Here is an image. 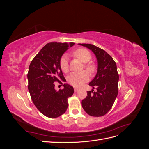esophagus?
<instances>
[{
  "mask_svg": "<svg viewBox=\"0 0 149 149\" xmlns=\"http://www.w3.org/2000/svg\"><path fill=\"white\" fill-rule=\"evenodd\" d=\"M74 91H75V92H77V91H78V88H74Z\"/></svg>",
  "mask_w": 149,
  "mask_h": 149,
  "instance_id": "34e87169",
  "label": "esophagus"
}]
</instances>
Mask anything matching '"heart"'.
I'll use <instances>...</instances> for the list:
<instances>
[{
    "mask_svg": "<svg viewBox=\"0 0 149 149\" xmlns=\"http://www.w3.org/2000/svg\"><path fill=\"white\" fill-rule=\"evenodd\" d=\"M74 55L82 62L84 63V67L90 74H93L96 71V66L93 62H88L91 59V54L88 49L84 48H78L74 52ZM60 66L64 73H68L69 71L68 58L67 55H63L60 60ZM89 74L86 71H83L80 73H73L67 78L68 83L76 88L81 87L83 83L89 80Z\"/></svg>",
    "mask_w": 149,
    "mask_h": 149,
    "instance_id": "heart-1",
    "label": "heart"
}]
</instances>
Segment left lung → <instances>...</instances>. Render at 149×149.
Listing matches in <instances>:
<instances>
[{
  "instance_id": "left-lung-1",
  "label": "left lung",
  "mask_w": 149,
  "mask_h": 149,
  "mask_svg": "<svg viewBox=\"0 0 149 149\" xmlns=\"http://www.w3.org/2000/svg\"><path fill=\"white\" fill-rule=\"evenodd\" d=\"M95 54L97 60V72L89 85L96 91H87L82 101V107L88 114L101 117L111 109L118 94L119 74L116 62L104 49L91 44L79 43Z\"/></svg>"
}]
</instances>
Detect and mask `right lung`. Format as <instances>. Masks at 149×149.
Here are the masks:
<instances>
[{
    "label": "right lung",
    "instance_id": "right-lung-1",
    "mask_svg": "<svg viewBox=\"0 0 149 149\" xmlns=\"http://www.w3.org/2000/svg\"><path fill=\"white\" fill-rule=\"evenodd\" d=\"M74 43L51 42L46 44L31 61L27 78L28 89L34 105L38 111L49 118H56L66 112L68 100L73 94V86L63 84L66 81L60 66L61 56ZM55 82L64 88L56 92Z\"/></svg>",
    "mask_w": 149,
    "mask_h": 149
}]
</instances>
